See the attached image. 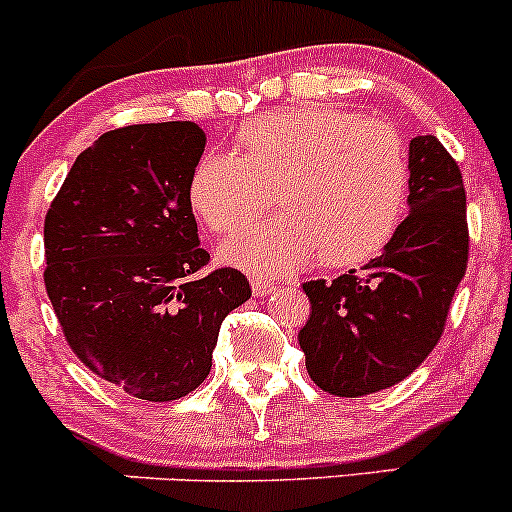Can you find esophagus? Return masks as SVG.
<instances>
[{"label": "esophagus", "mask_w": 512, "mask_h": 512, "mask_svg": "<svg viewBox=\"0 0 512 512\" xmlns=\"http://www.w3.org/2000/svg\"><path fill=\"white\" fill-rule=\"evenodd\" d=\"M250 285L255 297H267V294H272V289H275V285H272L270 280H265V277H252Z\"/></svg>", "instance_id": "34e87169"}]
</instances>
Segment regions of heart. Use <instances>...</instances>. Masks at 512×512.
Instances as JSON below:
<instances>
[{
	"mask_svg": "<svg viewBox=\"0 0 512 512\" xmlns=\"http://www.w3.org/2000/svg\"><path fill=\"white\" fill-rule=\"evenodd\" d=\"M240 158L205 153L188 183L190 208L213 232H235L267 210L277 218L227 240L220 257L252 275H285L322 260L354 267L379 255L409 200L399 133L334 106H294L237 131Z\"/></svg>",
	"mask_w": 512,
	"mask_h": 512,
	"instance_id": "1",
	"label": "heart"
}]
</instances>
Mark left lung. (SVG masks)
<instances>
[{
	"instance_id": "left-lung-1",
	"label": "left lung",
	"mask_w": 512,
	"mask_h": 512,
	"mask_svg": "<svg viewBox=\"0 0 512 512\" xmlns=\"http://www.w3.org/2000/svg\"><path fill=\"white\" fill-rule=\"evenodd\" d=\"M409 215L359 272L304 285L312 314L299 332L309 376L334 396L404 381L433 352L466 275V188L436 136L409 143Z\"/></svg>"
}]
</instances>
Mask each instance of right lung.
<instances>
[{
  "label": "right lung",
  "instance_id": "1",
  "mask_svg": "<svg viewBox=\"0 0 512 512\" xmlns=\"http://www.w3.org/2000/svg\"><path fill=\"white\" fill-rule=\"evenodd\" d=\"M205 151L193 121L103 133L71 165L44 220L46 294L74 354L123 394L175 401L213 366L220 324L252 294L242 272H195L188 183Z\"/></svg>",
  "mask_w": 512,
  "mask_h": 512
}]
</instances>
